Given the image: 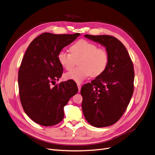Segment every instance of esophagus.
I'll list each match as a JSON object with an SVG mask.
<instances>
[{"instance_id":"1","label":"esophagus","mask_w":155,"mask_h":155,"mask_svg":"<svg viewBox=\"0 0 155 155\" xmlns=\"http://www.w3.org/2000/svg\"><path fill=\"white\" fill-rule=\"evenodd\" d=\"M77 85H78V91H79V92L80 91V90H81V84L80 83H77Z\"/></svg>"}]
</instances>
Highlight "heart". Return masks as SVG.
Segmentation results:
<instances>
[{
	"mask_svg": "<svg viewBox=\"0 0 155 155\" xmlns=\"http://www.w3.org/2000/svg\"><path fill=\"white\" fill-rule=\"evenodd\" d=\"M70 52L61 50L58 54L60 64L67 71L74 68L76 61L79 60V67L64 75L66 80H73L78 83L85 78L100 76L107 68L109 61L107 51L90 41L81 39L77 41L70 48Z\"/></svg>",
	"mask_w": 155,
	"mask_h": 155,
	"instance_id": "1",
	"label": "heart"
}]
</instances>
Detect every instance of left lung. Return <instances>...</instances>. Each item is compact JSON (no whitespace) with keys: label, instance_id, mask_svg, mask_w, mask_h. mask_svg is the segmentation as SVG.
I'll return each mask as SVG.
<instances>
[{"label":"left lung","instance_id":"left-lung-1","mask_svg":"<svg viewBox=\"0 0 155 155\" xmlns=\"http://www.w3.org/2000/svg\"><path fill=\"white\" fill-rule=\"evenodd\" d=\"M106 48L109 61L105 71L81 89L82 110L88 122L104 127L118 121L134 91L133 64L125 46L110 35H85Z\"/></svg>","mask_w":155,"mask_h":155}]
</instances>
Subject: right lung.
<instances>
[{
  "label": "right lung",
  "instance_id": "obj_1",
  "mask_svg": "<svg viewBox=\"0 0 155 155\" xmlns=\"http://www.w3.org/2000/svg\"><path fill=\"white\" fill-rule=\"evenodd\" d=\"M80 34L43 33L33 40L22 60L18 74L19 96L23 109L34 122L43 126L59 124L64 107L78 91L73 80L51 87L62 76L58 54Z\"/></svg>",
  "mask_w": 155,
  "mask_h": 155
}]
</instances>
